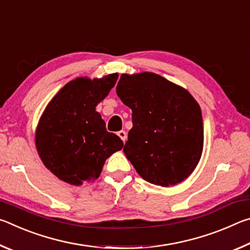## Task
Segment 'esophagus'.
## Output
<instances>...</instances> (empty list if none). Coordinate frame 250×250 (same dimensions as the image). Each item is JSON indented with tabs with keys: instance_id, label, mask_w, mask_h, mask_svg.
<instances>
[{
	"instance_id": "1",
	"label": "esophagus",
	"mask_w": 250,
	"mask_h": 250,
	"mask_svg": "<svg viewBox=\"0 0 250 250\" xmlns=\"http://www.w3.org/2000/svg\"><path fill=\"white\" fill-rule=\"evenodd\" d=\"M118 135H119V138L121 139L122 141L124 142H125V140H126V132L125 131H124V130H121V131H119V132L117 133Z\"/></svg>"
}]
</instances>
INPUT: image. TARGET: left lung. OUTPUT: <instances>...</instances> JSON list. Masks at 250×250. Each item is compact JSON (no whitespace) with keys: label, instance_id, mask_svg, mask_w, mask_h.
<instances>
[{"label":"left lung","instance_id":"obj_1","mask_svg":"<svg viewBox=\"0 0 250 250\" xmlns=\"http://www.w3.org/2000/svg\"><path fill=\"white\" fill-rule=\"evenodd\" d=\"M132 110L124 152L149 183H181L200 162L204 130L200 104L183 87L154 73L122 74L116 88Z\"/></svg>","mask_w":250,"mask_h":250}]
</instances>
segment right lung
Masks as SVG:
<instances>
[{
    "label": "right lung",
    "mask_w": 250,
    "mask_h": 250,
    "mask_svg": "<svg viewBox=\"0 0 250 250\" xmlns=\"http://www.w3.org/2000/svg\"><path fill=\"white\" fill-rule=\"evenodd\" d=\"M117 79L118 74L76 78L45 108L36 128V149L44 166L59 180L78 186L98 179L105 160L124 146L96 111Z\"/></svg>",
    "instance_id": "right-lung-1"
}]
</instances>
